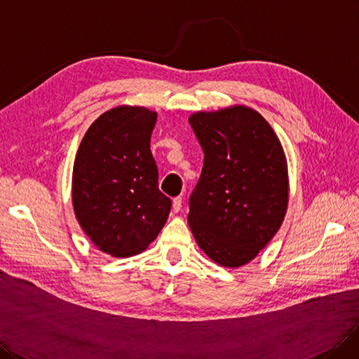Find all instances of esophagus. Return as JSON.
Wrapping results in <instances>:
<instances>
[{
	"mask_svg": "<svg viewBox=\"0 0 359 359\" xmlns=\"http://www.w3.org/2000/svg\"><path fill=\"white\" fill-rule=\"evenodd\" d=\"M182 210V196H176L175 200H172V212L179 213Z\"/></svg>",
	"mask_w": 359,
	"mask_h": 359,
	"instance_id": "obj_1",
	"label": "esophagus"
}]
</instances>
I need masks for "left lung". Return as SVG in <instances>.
Listing matches in <instances>:
<instances>
[{"label":"left lung","instance_id":"obj_1","mask_svg":"<svg viewBox=\"0 0 359 359\" xmlns=\"http://www.w3.org/2000/svg\"><path fill=\"white\" fill-rule=\"evenodd\" d=\"M189 123L204 152L188 222L213 262L238 269L257 258L287 210L289 177L279 137L248 106L196 111Z\"/></svg>","mask_w":359,"mask_h":359}]
</instances>
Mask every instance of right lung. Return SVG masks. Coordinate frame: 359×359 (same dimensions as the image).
Returning a JSON list of instances; mask_svg holds the SVG:
<instances>
[{"instance_id":"right-lung-1","label":"right lung","mask_w":359,"mask_h":359,"mask_svg":"<svg viewBox=\"0 0 359 359\" xmlns=\"http://www.w3.org/2000/svg\"><path fill=\"white\" fill-rule=\"evenodd\" d=\"M158 113L113 107L92 122L77 149L72 200L79 225L104 253H142L167 222L171 200L158 188L150 135Z\"/></svg>"}]
</instances>
